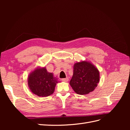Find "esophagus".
Returning a JSON list of instances; mask_svg holds the SVG:
<instances>
[{"label": "esophagus", "instance_id": "esophagus-1", "mask_svg": "<svg viewBox=\"0 0 130 130\" xmlns=\"http://www.w3.org/2000/svg\"><path fill=\"white\" fill-rule=\"evenodd\" d=\"M62 81H64V82H67L69 80V78L68 77H66V78H62Z\"/></svg>", "mask_w": 130, "mask_h": 130}]
</instances>
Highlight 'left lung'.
Listing matches in <instances>:
<instances>
[{
	"label": "left lung",
	"instance_id": "left-lung-1",
	"mask_svg": "<svg viewBox=\"0 0 130 130\" xmlns=\"http://www.w3.org/2000/svg\"><path fill=\"white\" fill-rule=\"evenodd\" d=\"M73 75L69 84L76 93L86 95L93 92L100 80L98 68L87 61L76 62L74 64Z\"/></svg>",
	"mask_w": 130,
	"mask_h": 130
}]
</instances>
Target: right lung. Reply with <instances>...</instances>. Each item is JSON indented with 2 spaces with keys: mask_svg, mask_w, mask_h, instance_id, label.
Returning a JSON list of instances; mask_svg holds the SVG:
<instances>
[{
  "mask_svg": "<svg viewBox=\"0 0 130 130\" xmlns=\"http://www.w3.org/2000/svg\"><path fill=\"white\" fill-rule=\"evenodd\" d=\"M57 78L49 73L45 67H38L31 72L27 78V84L32 93L38 96L46 97L54 92Z\"/></svg>",
  "mask_w": 130,
  "mask_h": 130,
  "instance_id": "add662e5",
  "label": "right lung"
}]
</instances>
